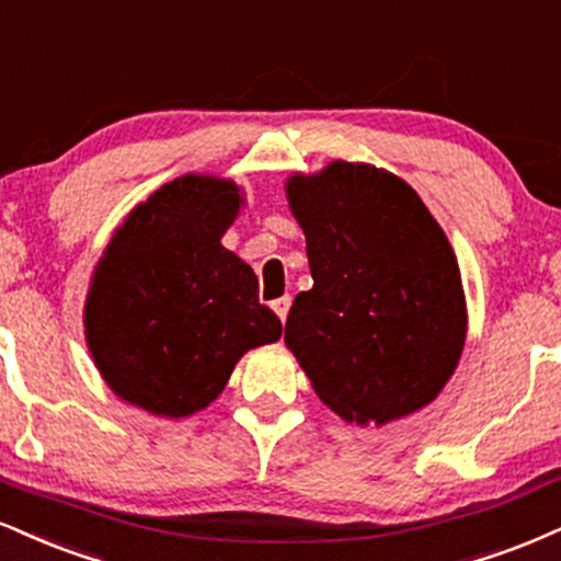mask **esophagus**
I'll list each match as a JSON object with an SVG mask.
<instances>
[{
  "label": "esophagus",
  "instance_id": "34e87169",
  "mask_svg": "<svg viewBox=\"0 0 561 561\" xmlns=\"http://www.w3.org/2000/svg\"><path fill=\"white\" fill-rule=\"evenodd\" d=\"M289 306H293V298H289V295H285V298H276V300L272 302L274 313H276V316H279V319H282V321H287Z\"/></svg>",
  "mask_w": 561,
  "mask_h": 561
}]
</instances>
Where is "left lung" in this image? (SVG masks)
Here are the masks:
<instances>
[{"mask_svg":"<svg viewBox=\"0 0 561 561\" xmlns=\"http://www.w3.org/2000/svg\"><path fill=\"white\" fill-rule=\"evenodd\" d=\"M313 287L285 342L336 415L381 423L442 391L465 345V295L447 234L408 182L334 161L287 182Z\"/></svg>","mask_w":561,"mask_h":561,"instance_id":"1","label":"left lung"}]
</instances>
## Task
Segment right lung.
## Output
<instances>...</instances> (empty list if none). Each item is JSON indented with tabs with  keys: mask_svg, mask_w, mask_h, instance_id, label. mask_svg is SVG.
I'll return each instance as SVG.
<instances>
[{
	"mask_svg": "<svg viewBox=\"0 0 561 561\" xmlns=\"http://www.w3.org/2000/svg\"><path fill=\"white\" fill-rule=\"evenodd\" d=\"M238 208L232 182L187 174L135 208L99 261L88 347L106 383L148 413L206 408L245 350L282 336L253 268L219 242Z\"/></svg>",
	"mask_w": 561,
	"mask_h": 561,
	"instance_id": "obj_1",
	"label": "right lung"
}]
</instances>
